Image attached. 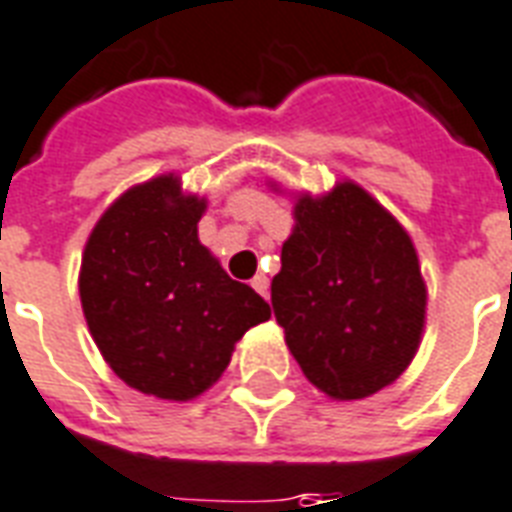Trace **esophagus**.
Segmentation results:
<instances>
[{
  "instance_id": "34e87169",
  "label": "esophagus",
  "mask_w": 512,
  "mask_h": 512,
  "mask_svg": "<svg viewBox=\"0 0 512 512\" xmlns=\"http://www.w3.org/2000/svg\"><path fill=\"white\" fill-rule=\"evenodd\" d=\"M251 286L259 291L261 297H267V291H270V278H267V275H261V272H259V275L251 280Z\"/></svg>"
}]
</instances>
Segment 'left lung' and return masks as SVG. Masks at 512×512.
<instances>
[{"label":"left lung","mask_w":512,"mask_h":512,"mask_svg":"<svg viewBox=\"0 0 512 512\" xmlns=\"http://www.w3.org/2000/svg\"><path fill=\"white\" fill-rule=\"evenodd\" d=\"M272 278L288 351L332 399H364L405 372L421 343L426 286L413 242L356 183L302 197Z\"/></svg>","instance_id":"left-lung-1"}]
</instances>
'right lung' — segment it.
<instances>
[{"label":"right lung","mask_w":512,"mask_h":512,"mask_svg":"<svg viewBox=\"0 0 512 512\" xmlns=\"http://www.w3.org/2000/svg\"><path fill=\"white\" fill-rule=\"evenodd\" d=\"M205 202L161 175L115 199L80 267V302L99 351L142 394L186 402L224 375L234 343L270 305L197 237Z\"/></svg>","instance_id":"add662e5"}]
</instances>
